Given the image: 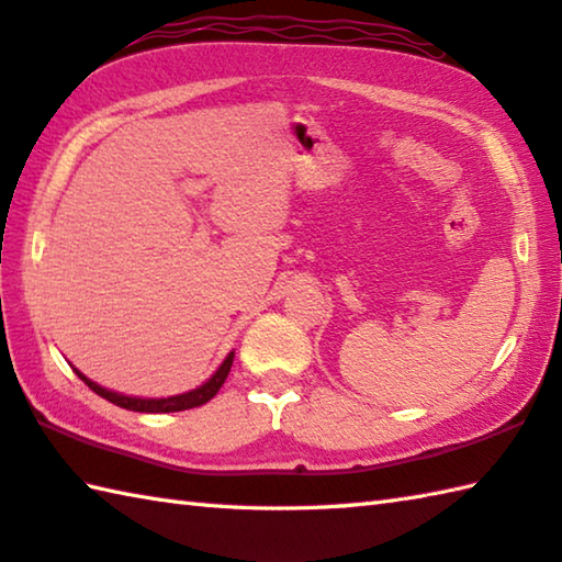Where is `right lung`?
<instances>
[{
	"mask_svg": "<svg viewBox=\"0 0 562 562\" xmlns=\"http://www.w3.org/2000/svg\"><path fill=\"white\" fill-rule=\"evenodd\" d=\"M231 366H233V353L226 356V361L221 363V369L211 375V379L203 383L196 391H189L183 395H171V397H127V395H120V393H112L105 391V387H100L98 383L88 381L83 373L80 375V381H83L90 391L98 393L100 397H105V401L115 403L120 407H125V411H135V413H179V411H189V407H199L203 403H209L213 395L221 391V385L226 383L228 373H231Z\"/></svg>",
	"mask_w": 562,
	"mask_h": 562,
	"instance_id": "right-lung-1",
	"label": "right lung"
}]
</instances>
